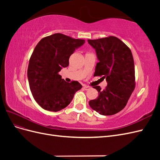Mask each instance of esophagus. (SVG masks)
Returning a JSON list of instances; mask_svg holds the SVG:
<instances>
[{
  "label": "esophagus",
  "instance_id": "esophagus-1",
  "mask_svg": "<svg viewBox=\"0 0 160 160\" xmlns=\"http://www.w3.org/2000/svg\"><path fill=\"white\" fill-rule=\"evenodd\" d=\"M83 89H85V90H89V89H90V87H89V86H83Z\"/></svg>",
  "mask_w": 160,
  "mask_h": 160
}]
</instances>
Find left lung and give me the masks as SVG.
I'll return each mask as SVG.
<instances>
[{
  "label": "left lung",
  "instance_id": "1",
  "mask_svg": "<svg viewBox=\"0 0 160 160\" xmlns=\"http://www.w3.org/2000/svg\"><path fill=\"white\" fill-rule=\"evenodd\" d=\"M96 51L99 62L96 65L94 76L106 79L108 85L101 91L99 86L98 98L89 101L90 107L103 115H112L122 111L135 89L134 61L129 48L113 36L88 39Z\"/></svg>",
  "mask_w": 160,
  "mask_h": 160
}]
</instances>
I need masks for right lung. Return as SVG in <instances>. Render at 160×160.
<instances>
[{"label": "right lung", "instance_id": "add662e5", "mask_svg": "<svg viewBox=\"0 0 160 160\" xmlns=\"http://www.w3.org/2000/svg\"><path fill=\"white\" fill-rule=\"evenodd\" d=\"M85 42L55 33L38 42L29 59L27 76L33 98L42 109L55 112L64 109L81 89L78 81L67 83L58 72L69 65L70 56Z\"/></svg>", "mask_w": 160, "mask_h": 160}]
</instances>
